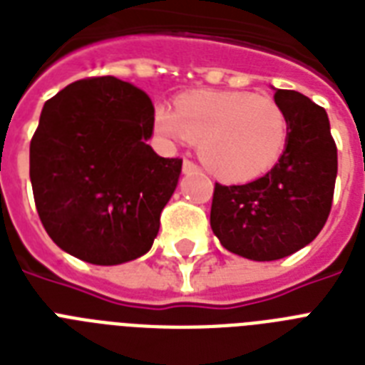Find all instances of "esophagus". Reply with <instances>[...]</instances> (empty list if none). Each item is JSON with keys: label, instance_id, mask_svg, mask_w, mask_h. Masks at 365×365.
I'll list each match as a JSON object with an SVG mask.
<instances>
[{"label": "esophagus", "instance_id": "esophagus-1", "mask_svg": "<svg viewBox=\"0 0 365 365\" xmlns=\"http://www.w3.org/2000/svg\"><path fill=\"white\" fill-rule=\"evenodd\" d=\"M195 170H198L197 165H195L192 161H189V159H185V161H183V173L189 174V173H195Z\"/></svg>", "mask_w": 365, "mask_h": 365}]
</instances>
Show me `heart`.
Returning <instances> with one entry per match:
<instances>
[{"label":"heart","mask_w":365,"mask_h":365,"mask_svg":"<svg viewBox=\"0 0 365 365\" xmlns=\"http://www.w3.org/2000/svg\"><path fill=\"white\" fill-rule=\"evenodd\" d=\"M155 131L173 142H198L204 167L225 182H251L279 163L289 118L279 103L251 91L202 90L182 96L176 112L159 105Z\"/></svg>","instance_id":"1"}]
</instances>
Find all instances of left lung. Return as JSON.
I'll return each mask as SVG.
<instances>
[{
	"label": "left lung",
	"mask_w": 365,
	"mask_h": 365,
	"mask_svg": "<svg viewBox=\"0 0 365 365\" xmlns=\"http://www.w3.org/2000/svg\"><path fill=\"white\" fill-rule=\"evenodd\" d=\"M289 118V144L268 174L245 185L215 183L210 225L221 245L245 259L277 260L306 247L330 215L337 148L322 106L275 90Z\"/></svg>",
	"instance_id": "left-lung-1"
}]
</instances>
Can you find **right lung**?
<instances>
[{
  "mask_svg": "<svg viewBox=\"0 0 365 365\" xmlns=\"http://www.w3.org/2000/svg\"><path fill=\"white\" fill-rule=\"evenodd\" d=\"M152 99L114 76L76 80L44 103L29 144L35 206L54 244L90 264L152 250L182 159L159 157Z\"/></svg>",
  "mask_w": 365,
  "mask_h": 365,
  "instance_id": "right-lung-1",
  "label": "right lung"
}]
</instances>
